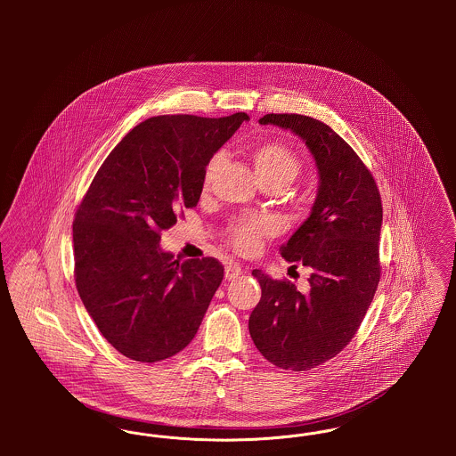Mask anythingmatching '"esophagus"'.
<instances>
[{"label": "esophagus", "mask_w": 456, "mask_h": 456, "mask_svg": "<svg viewBox=\"0 0 456 456\" xmlns=\"http://www.w3.org/2000/svg\"><path fill=\"white\" fill-rule=\"evenodd\" d=\"M244 273V268L238 265V263H229L227 266H225V279L227 281H234V279H238Z\"/></svg>", "instance_id": "34e87169"}]
</instances>
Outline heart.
Listing matches in <instances>:
<instances>
[{"label":"heart","instance_id":"heart-1","mask_svg":"<svg viewBox=\"0 0 456 456\" xmlns=\"http://www.w3.org/2000/svg\"><path fill=\"white\" fill-rule=\"evenodd\" d=\"M224 153L218 152L212 155L208 160L205 173H203V184L208 186L212 179L216 177L218 167L222 164ZM251 159L256 167V173L261 181L266 183H290L301 169V160L297 153L290 147L281 142L273 140H261L251 147ZM273 225L270 220L261 217L239 218L234 220L227 231L225 236L229 244L240 253V255H251L260 248L261 239L272 232Z\"/></svg>","mask_w":456,"mask_h":456}]
</instances>
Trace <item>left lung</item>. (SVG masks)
I'll use <instances>...</instances> for the list:
<instances>
[{"label":"left lung","mask_w":456,"mask_h":456,"mask_svg":"<svg viewBox=\"0 0 456 456\" xmlns=\"http://www.w3.org/2000/svg\"><path fill=\"white\" fill-rule=\"evenodd\" d=\"M260 125L299 134L320 171L313 212L282 246L287 261L311 275L305 292L260 270L261 299L249 333L261 355L277 368L309 370L347 347L376 294L381 261L383 207L372 174L328 125L301 114H265Z\"/></svg>","instance_id":"8db88e82"}]
</instances>
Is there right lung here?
Returning <instances> with one entry per match:
<instances>
[{
    "mask_svg": "<svg viewBox=\"0 0 456 456\" xmlns=\"http://www.w3.org/2000/svg\"><path fill=\"white\" fill-rule=\"evenodd\" d=\"M249 116H155L112 149L73 220L75 283L99 331L138 362L186 347L224 279L220 261L174 260L162 231L193 208L212 155Z\"/></svg>",
    "mask_w": 456,
    "mask_h": 456,
    "instance_id": "add662e5",
    "label": "right lung"
}]
</instances>
